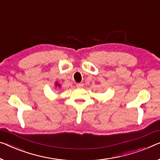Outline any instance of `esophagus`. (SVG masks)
I'll return each instance as SVG.
<instances>
[{
  "label": "esophagus",
  "mask_w": 160,
  "mask_h": 160,
  "mask_svg": "<svg viewBox=\"0 0 160 160\" xmlns=\"http://www.w3.org/2000/svg\"><path fill=\"white\" fill-rule=\"evenodd\" d=\"M77 87L78 88H82L83 87V84L82 83H77Z\"/></svg>",
  "instance_id": "34e87169"
}]
</instances>
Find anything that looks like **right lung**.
Listing matches in <instances>:
<instances>
[{
    "mask_svg": "<svg viewBox=\"0 0 160 160\" xmlns=\"http://www.w3.org/2000/svg\"><path fill=\"white\" fill-rule=\"evenodd\" d=\"M57 85H58V86L59 87V85H58V84H57V83H56V86H57Z\"/></svg>",
    "mask_w": 160,
    "mask_h": 160,
    "instance_id": "1",
    "label": "right lung"
}]
</instances>
